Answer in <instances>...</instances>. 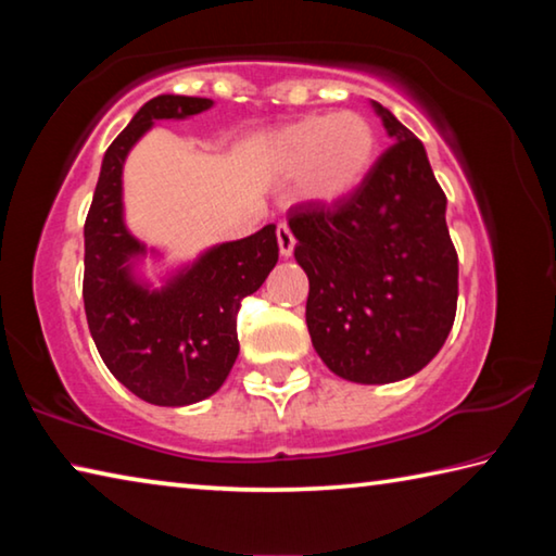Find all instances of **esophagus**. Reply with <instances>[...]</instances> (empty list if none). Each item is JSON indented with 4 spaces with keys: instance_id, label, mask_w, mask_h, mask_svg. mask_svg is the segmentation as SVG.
Returning <instances> with one entry per match:
<instances>
[{
    "instance_id": "obj_1",
    "label": "esophagus",
    "mask_w": 556,
    "mask_h": 556,
    "mask_svg": "<svg viewBox=\"0 0 556 556\" xmlns=\"http://www.w3.org/2000/svg\"><path fill=\"white\" fill-rule=\"evenodd\" d=\"M277 244H279V255L281 257H291V252H294V235L287 228V225H279L277 228Z\"/></svg>"
}]
</instances>
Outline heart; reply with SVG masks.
I'll return each instance as SVG.
<instances>
[{
	"mask_svg": "<svg viewBox=\"0 0 556 556\" xmlns=\"http://www.w3.org/2000/svg\"><path fill=\"white\" fill-rule=\"evenodd\" d=\"M267 149L279 172L299 174L306 201L338 203L368 181L380 137L368 117L343 110L289 122L269 137Z\"/></svg>",
	"mask_w": 556,
	"mask_h": 556,
	"instance_id": "b5f03b06",
	"label": "heart"
}]
</instances>
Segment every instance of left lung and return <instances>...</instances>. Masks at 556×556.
<instances>
[{"label":"left lung","instance_id":"8db88e82","mask_svg":"<svg viewBox=\"0 0 556 556\" xmlns=\"http://www.w3.org/2000/svg\"><path fill=\"white\" fill-rule=\"evenodd\" d=\"M392 147L353 195L289 208L308 277L306 326L338 378L388 384L419 372L454 326L458 257L425 144L372 102Z\"/></svg>","mask_w":556,"mask_h":556}]
</instances>
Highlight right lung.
Returning <instances> with one entry per match:
<instances>
[{
    "label": "right lung",
    "mask_w": 556,
    "mask_h": 556,
    "mask_svg": "<svg viewBox=\"0 0 556 556\" xmlns=\"http://www.w3.org/2000/svg\"><path fill=\"white\" fill-rule=\"evenodd\" d=\"M213 108L208 98L156 96L144 102L102 156L86 218L83 301L90 336L108 370L139 400L186 407L228 378L240 353V301L255 294L279 260L277 228L265 225L242 240L205 250L154 289L137 275L147 255L127 230L122 168L127 154L159 119H186Z\"/></svg>",
    "instance_id": "right-lung-1"
}]
</instances>
